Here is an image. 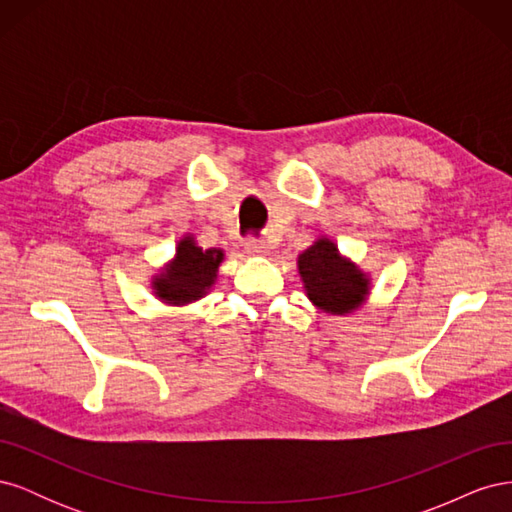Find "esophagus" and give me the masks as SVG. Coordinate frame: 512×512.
Wrapping results in <instances>:
<instances>
[{"instance_id": "34e87169", "label": "esophagus", "mask_w": 512, "mask_h": 512, "mask_svg": "<svg viewBox=\"0 0 512 512\" xmlns=\"http://www.w3.org/2000/svg\"><path fill=\"white\" fill-rule=\"evenodd\" d=\"M245 250H247V254L262 256V254L269 252V245L262 241V239H247L245 241Z\"/></svg>"}]
</instances>
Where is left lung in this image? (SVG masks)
<instances>
[{"label":"left lung","instance_id":"8db88e82","mask_svg":"<svg viewBox=\"0 0 512 512\" xmlns=\"http://www.w3.org/2000/svg\"><path fill=\"white\" fill-rule=\"evenodd\" d=\"M307 299L318 309L335 316L352 314L369 294V277L339 254L337 245L320 237L297 258Z\"/></svg>","mask_w":512,"mask_h":512}]
</instances>
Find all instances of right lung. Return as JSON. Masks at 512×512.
<instances>
[{"mask_svg":"<svg viewBox=\"0 0 512 512\" xmlns=\"http://www.w3.org/2000/svg\"><path fill=\"white\" fill-rule=\"evenodd\" d=\"M224 252L218 247L203 250L194 237H183L177 245L175 258L153 277V292L168 305H188L203 299L218 280Z\"/></svg>","mask_w":512,"mask_h":512,"instance_id":"obj_1","label":"right lung"}]
</instances>
